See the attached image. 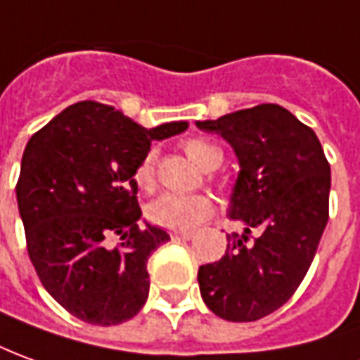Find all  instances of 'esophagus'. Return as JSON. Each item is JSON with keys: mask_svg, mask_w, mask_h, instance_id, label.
Instances as JSON below:
<instances>
[{"mask_svg": "<svg viewBox=\"0 0 360 360\" xmlns=\"http://www.w3.org/2000/svg\"><path fill=\"white\" fill-rule=\"evenodd\" d=\"M195 238L193 232H172V240H181V241H191Z\"/></svg>", "mask_w": 360, "mask_h": 360, "instance_id": "obj_1", "label": "esophagus"}]
</instances>
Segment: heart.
I'll return each instance as SVG.
<instances>
[{"instance_id": "heart-1", "label": "heart", "mask_w": 360, "mask_h": 360, "mask_svg": "<svg viewBox=\"0 0 360 360\" xmlns=\"http://www.w3.org/2000/svg\"><path fill=\"white\" fill-rule=\"evenodd\" d=\"M185 154L200 169L212 172L224 160L222 150L200 138H191L183 144ZM155 152L150 150L142 155L134 169V181L140 187L150 188L154 185ZM214 212V202L206 195H177V193H163L148 205V218L172 230H193Z\"/></svg>"}]
</instances>
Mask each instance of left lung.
Masks as SVG:
<instances>
[{"label": "left lung", "instance_id": "obj_1", "mask_svg": "<svg viewBox=\"0 0 360 360\" xmlns=\"http://www.w3.org/2000/svg\"><path fill=\"white\" fill-rule=\"evenodd\" d=\"M197 127L220 134L238 158L228 216L243 226L220 261L198 269L200 296L222 320H261L288 302L310 269L328 224L331 169L316 132L281 105Z\"/></svg>", "mask_w": 360, "mask_h": 360}]
</instances>
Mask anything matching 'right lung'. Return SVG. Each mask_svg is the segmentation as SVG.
Here are the masks:
<instances>
[{"label": "right lung", "instance_id": "add662e5", "mask_svg": "<svg viewBox=\"0 0 360 360\" xmlns=\"http://www.w3.org/2000/svg\"><path fill=\"white\" fill-rule=\"evenodd\" d=\"M187 128H144L110 105L82 101L29 140L15 188L27 250L42 286L72 316L117 326L142 310L146 263L169 233L140 228L134 169L152 140Z\"/></svg>", "mask_w": 360, "mask_h": 360}]
</instances>
